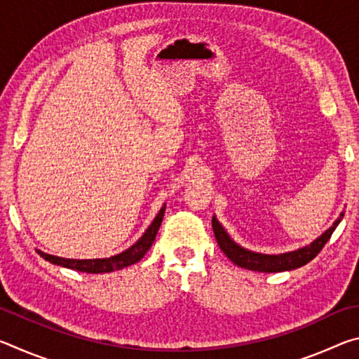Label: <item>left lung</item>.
<instances>
[{"mask_svg":"<svg viewBox=\"0 0 359 359\" xmlns=\"http://www.w3.org/2000/svg\"><path fill=\"white\" fill-rule=\"evenodd\" d=\"M344 218V212H340V215L336 222L332 223L331 228H327L323 234L318 236L317 239L311 242L309 245H304L296 250L278 253V255H266L259 252L248 250V248L239 245L238 242L231 239L228 231L223 228V224L217 220V217H212V228H214L215 239L218 245L223 250V253L233 261L236 266L244 267V269L258 271V272H283V271H293L307 264L309 261H312L320 253L321 248L330 241L334 229L337 228V224Z\"/></svg>","mask_w":359,"mask_h":359,"instance_id":"8db88e82","label":"left lung"}]
</instances>
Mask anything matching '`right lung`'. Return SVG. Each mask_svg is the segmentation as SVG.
Returning a JSON list of instances; mask_svg holds the SVG:
<instances>
[{"mask_svg":"<svg viewBox=\"0 0 359 359\" xmlns=\"http://www.w3.org/2000/svg\"><path fill=\"white\" fill-rule=\"evenodd\" d=\"M165 210H166V204H163V208L160 209V212H158L156 217L154 218V222H151L150 226L145 229V233L141 236V238H139L130 248H126L125 252L114 255V257L95 258V259H69V258L55 257V255H48L41 250H36V252H38L46 261H48V263L62 266V267H68V269H74L79 272H87V274H104V272L120 271L123 269V267L136 264L137 261H141L144 258V255L147 253V250L151 247V244H154V241L156 238V233L161 226Z\"/></svg>","mask_w":359,"mask_h":359,"instance_id":"obj_1","label":"right lung"}]
</instances>
